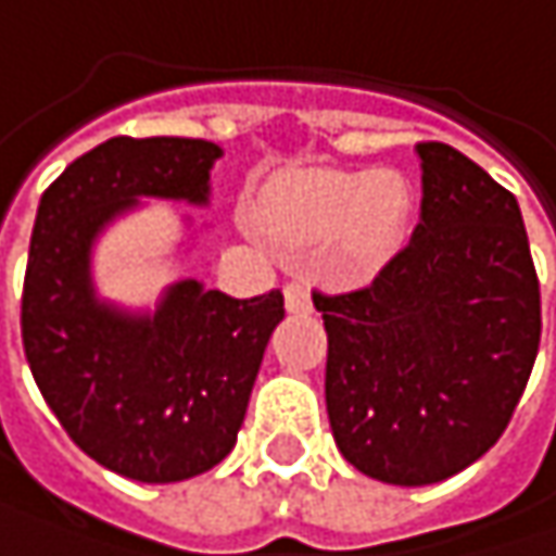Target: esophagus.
<instances>
[{
    "label": "esophagus",
    "instance_id": "1",
    "mask_svg": "<svg viewBox=\"0 0 556 556\" xmlns=\"http://www.w3.org/2000/svg\"><path fill=\"white\" fill-rule=\"evenodd\" d=\"M285 306H288L291 313H309V309H313L309 288L300 285V281H291V285L285 288Z\"/></svg>",
    "mask_w": 556,
    "mask_h": 556
}]
</instances>
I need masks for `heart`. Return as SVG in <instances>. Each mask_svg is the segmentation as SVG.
<instances>
[{
    "instance_id": "1",
    "label": "heart",
    "mask_w": 556,
    "mask_h": 556,
    "mask_svg": "<svg viewBox=\"0 0 556 556\" xmlns=\"http://www.w3.org/2000/svg\"><path fill=\"white\" fill-rule=\"evenodd\" d=\"M412 218V189L389 170H298L256 199V230L285 250L332 243L336 265L364 271L389 256Z\"/></svg>"
}]
</instances>
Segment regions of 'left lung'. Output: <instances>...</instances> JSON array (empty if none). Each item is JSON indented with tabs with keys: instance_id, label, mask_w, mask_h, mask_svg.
I'll return each mask as SVG.
<instances>
[{
	"instance_id": "left-lung-1",
	"label": "left lung",
	"mask_w": 556,
	"mask_h": 556,
	"mask_svg": "<svg viewBox=\"0 0 556 556\" xmlns=\"http://www.w3.org/2000/svg\"><path fill=\"white\" fill-rule=\"evenodd\" d=\"M420 224L367 288L313 303L329 332L326 408L341 456L402 488L437 484L503 437L541 341L519 202L443 141H420Z\"/></svg>"
}]
</instances>
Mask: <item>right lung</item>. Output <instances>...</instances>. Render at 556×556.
Returning a JSON list of instances; mask_svg holds the SVG:
<instances>
[{
    "instance_id": "1",
    "label": "right lung",
    "mask_w": 556,
    "mask_h": 556,
    "mask_svg": "<svg viewBox=\"0 0 556 556\" xmlns=\"http://www.w3.org/2000/svg\"><path fill=\"white\" fill-rule=\"evenodd\" d=\"M218 157L215 141L116 136L50 182L30 233L21 338L37 389L81 453L141 484L195 478L233 450L285 298L189 278L132 316L94 298L91 247L139 195L205 205Z\"/></svg>"
}]
</instances>
